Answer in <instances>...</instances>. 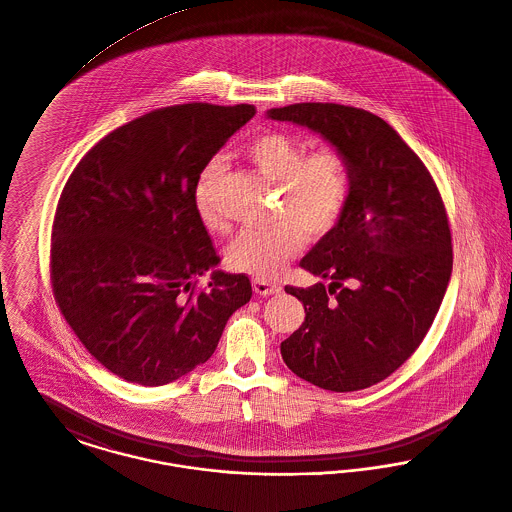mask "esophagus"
<instances>
[{
	"instance_id": "obj_1",
	"label": "esophagus",
	"mask_w": 512,
	"mask_h": 512,
	"mask_svg": "<svg viewBox=\"0 0 512 512\" xmlns=\"http://www.w3.org/2000/svg\"><path fill=\"white\" fill-rule=\"evenodd\" d=\"M253 290H255V294H259V296H271V294H276V292L280 290V284L269 282V280H265V278H255V280H253Z\"/></svg>"
}]
</instances>
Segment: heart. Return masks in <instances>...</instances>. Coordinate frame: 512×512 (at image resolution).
I'll list each match as a JSON object with an SVG mask.
<instances>
[{
  "label": "heart",
  "instance_id": "1",
  "mask_svg": "<svg viewBox=\"0 0 512 512\" xmlns=\"http://www.w3.org/2000/svg\"><path fill=\"white\" fill-rule=\"evenodd\" d=\"M243 156L267 178L278 183V218L269 228L243 230L228 247L234 271L257 278H272L294 259L305 243V234L321 238L342 220L352 195V166L346 154L334 147L305 152L298 137L284 131H267L253 137ZM222 172L211 160L199 174L193 203L199 220L214 232L226 220L214 205V183Z\"/></svg>",
  "mask_w": 512,
  "mask_h": 512
}]
</instances>
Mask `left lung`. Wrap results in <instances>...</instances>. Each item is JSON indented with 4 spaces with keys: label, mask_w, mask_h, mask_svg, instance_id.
<instances>
[{
    "label": "left lung",
    "mask_w": 512,
    "mask_h": 512,
    "mask_svg": "<svg viewBox=\"0 0 512 512\" xmlns=\"http://www.w3.org/2000/svg\"><path fill=\"white\" fill-rule=\"evenodd\" d=\"M321 133L352 166V195L336 228L301 259L329 280L284 290L305 321L282 360L325 391L367 389L408 360L429 331L452 272L449 218L420 156L379 116L332 102L269 110Z\"/></svg>",
    "instance_id": "left-lung-1"
}]
</instances>
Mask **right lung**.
<instances>
[{"label":"right lung","mask_w":512,"mask_h":512,"mask_svg":"<svg viewBox=\"0 0 512 512\" xmlns=\"http://www.w3.org/2000/svg\"><path fill=\"white\" fill-rule=\"evenodd\" d=\"M251 104H178L108 133L75 166L52 226L50 280L61 315L94 360L160 387L211 358L251 300L245 274L218 265L193 191Z\"/></svg>","instance_id":"add662e5"}]
</instances>
